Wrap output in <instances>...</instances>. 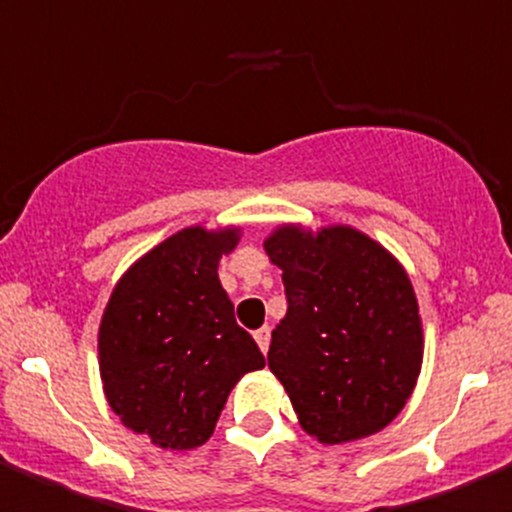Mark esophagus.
<instances>
[{"instance_id":"34e87169","label":"esophagus","mask_w":512,"mask_h":512,"mask_svg":"<svg viewBox=\"0 0 512 512\" xmlns=\"http://www.w3.org/2000/svg\"><path fill=\"white\" fill-rule=\"evenodd\" d=\"M253 338H256V343H259L261 351H269V341H271V328L269 325H264V328H259L256 333H253Z\"/></svg>"}]
</instances>
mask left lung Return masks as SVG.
I'll return each mask as SVG.
<instances>
[{
  "label": "left lung",
  "instance_id": "left-lung-1",
  "mask_svg": "<svg viewBox=\"0 0 512 512\" xmlns=\"http://www.w3.org/2000/svg\"><path fill=\"white\" fill-rule=\"evenodd\" d=\"M264 248L287 295L269 369L300 425L330 446L382 431L423 364L418 300L400 261L348 225H282Z\"/></svg>",
  "mask_w": 512,
  "mask_h": 512
}]
</instances>
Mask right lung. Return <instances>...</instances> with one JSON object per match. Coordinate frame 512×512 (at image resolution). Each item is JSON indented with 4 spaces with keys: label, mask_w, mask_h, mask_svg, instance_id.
<instances>
[{
    "label": "right lung",
    "mask_w": 512,
    "mask_h": 512,
    "mask_svg": "<svg viewBox=\"0 0 512 512\" xmlns=\"http://www.w3.org/2000/svg\"><path fill=\"white\" fill-rule=\"evenodd\" d=\"M241 230H179L135 261L99 325V374L122 425L161 449H197L235 382L266 364L217 279Z\"/></svg>",
    "instance_id": "1"
}]
</instances>
